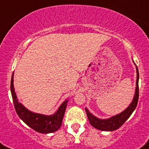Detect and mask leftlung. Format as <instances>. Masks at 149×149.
<instances>
[{"mask_svg":"<svg viewBox=\"0 0 149 149\" xmlns=\"http://www.w3.org/2000/svg\"><path fill=\"white\" fill-rule=\"evenodd\" d=\"M136 68H137L136 69L137 70V80H136L135 93H134V96L132 103L129 104V106L124 111L120 112L118 115L111 117L108 119H100L94 116L93 114L90 113V111L87 108H85L86 113H87L90 123L94 128L98 129V130H101V131H114V130H116V129H119L126 121V120L134 112L136 107H137L139 98V72L137 66H136Z\"/></svg>","mask_w":149,"mask_h":149,"instance_id":"obj_1","label":"left lung"}]
</instances>
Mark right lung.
<instances>
[{
  "label": "right lung",
  "mask_w": 149,
  "mask_h": 149,
  "mask_svg": "<svg viewBox=\"0 0 149 149\" xmlns=\"http://www.w3.org/2000/svg\"><path fill=\"white\" fill-rule=\"evenodd\" d=\"M13 76L14 74H12V79H11V93H12L15 111L18 116L20 117V118L29 127L37 132L48 134L57 131L62 126V122L68 100H66L61 104V106L54 115H45L31 112L26 109L23 104H20L17 98L15 88H14Z\"/></svg>",
  "instance_id": "1"
}]
</instances>
